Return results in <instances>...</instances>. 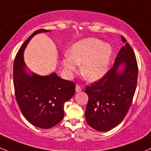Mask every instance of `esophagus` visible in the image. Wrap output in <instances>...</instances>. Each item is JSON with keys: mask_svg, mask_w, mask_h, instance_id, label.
<instances>
[{"mask_svg": "<svg viewBox=\"0 0 151 151\" xmlns=\"http://www.w3.org/2000/svg\"><path fill=\"white\" fill-rule=\"evenodd\" d=\"M75 91H76V92H80L82 91L81 87H80V86H78V85H77V86H76V88H75Z\"/></svg>", "mask_w": 151, "mask_h": 151, "instance_id": "34e87169", "label": "esophagus"}]
</instances>
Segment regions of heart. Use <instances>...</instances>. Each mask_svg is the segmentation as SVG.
<instances>
[{"label":"heart","mask_w":151,"mask_h":151,"mask_svg":"<svg viewBox=\"0 0 151 151\" xmlns=\"http://www.w3.org/2000/svg\"><path fill=\"white\" fill-rule=\"evenodd\" d=\"M113 49L110 44L96 38H86L74 43L62 60L64 70L73 75L80 65L86 81L93 83L103 78L109 70Z\"/></svg>","instance_id":"heart-1"}]
</instances>
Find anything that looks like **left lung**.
I'll return each mask as SVG.
<instances>
[{"mask_svg":"<svg viewBox=\"0 0 151 151\" xmlns=\"http://www.w3.org/2000/svg\"><path fill=\"white\" fill-rule=\"evenodd\" d=\"M121 38L125 45L119 50L113 68L86 89L88 96L86 122L101 132L115 128L123 120L137 87L138 67L135 54L125 37Z\"/></svg>","mask_w":151,"mask_h":151,"instance_id":"8db88e82","label":"left lung"}]
</instances>
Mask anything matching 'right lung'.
Returning a JSON list of instances; mask_svg holds the SVG:
<instances>
[{"mask_svg":"<svg viewBox=\"0 0 151 151\" xmlns=\"http://www.w3.org/2000/svg\"><path fill=\"white\" fill-rule=\"evenodd\" d=\"M50 30L39 29L32 34L17 52L13 67L16 99L22 114L34 126L48 129L64 117V104L74 96L75 85L55 72L41 76L26 66L23 52L35 35Z\"/></svg>","mask_w":151,"mask_h":151,"instance_id":"right-lung-1","label":"right lung"}]
</instances>
